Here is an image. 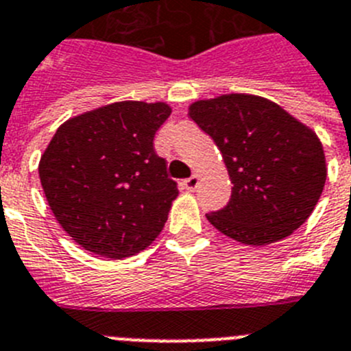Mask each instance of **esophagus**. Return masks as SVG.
<instances>
[{"label":"esophagus","mask_w":351,"mask_h":351,"mask_svg":"<svg viewBox=\"0 0 351 351\" xmlns=\"http://www.w3.org/2000/svg\"><path fill=\"white\" fill-rule=\"evenodd\" d=\"M199 183V176L197 175H192L191 178L183 180V187L187 189V191H194L195 187H197Z\"/></svg>","instance_id":"esophagus-1"}]
</instances>
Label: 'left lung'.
I'll return each mask as SVG.
<instances>
[{"instance_id": "1", "label": "left lung", "mask_w": 351, "mask_h": 351, "mask_svg": "<svg viewBox=\"0 0 351 351\" xmlns=\"http://www.w3.org/2000/svg\"><path fill=\"white\" fill-rule=\"evenodd\" d=\"M189 117L222 152L232 194L206 213L215 229L245 245L290 236L313 213L324 191V147L282 106L252 94L195 101Z\"/></svg>"}]
</instances>
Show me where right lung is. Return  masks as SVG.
<instances>
[{
    "label": "right lung",
    "instance_id": "1",
    "mask_svg": "<svg viewBox=\"0 0 351 351\" xmlns=\"http://www.w3.org/2000/svg\"><path fill=\"white\" fill-rule=\"evenodd\" d=\"M169 115L166 103L121 101L56 131L38 173L53 217L82 248L124 258L159 236L178 195L154 150Z\"/></svg>",
    "mask_w": 351,
    "mask_h": 351
}]
</instances>
